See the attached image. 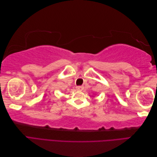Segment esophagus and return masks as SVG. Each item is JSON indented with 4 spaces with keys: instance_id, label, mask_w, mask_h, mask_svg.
<instances>
[{
    "instance_id": "1",
    "label": "esophagus",
    "mask_w": 157,
    "mask_h": 157,
    "mask_svg": "<svg viewBox=\"0 0 157 157\" xmlns=\"http://www.w3.org/2000/svg\"><path fill=\"white\" fill-rule=\"evenodd\" d=\"M76 88H77V90H82L84 89V87L82 86H77Z\"/></svg>"
}]
</instances>
